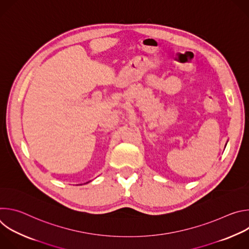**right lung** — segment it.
I'll use <instances>...</instances> for the list:
<instances>
[{
	"instance_id": "add662e5",
	"label": "right lung",
	"mask_w": 249,
	"mask_h": 249,
	"mask_svg": "<svg viewBox=\"0 0 249 249\" xmlns=\"http://www.w3.org/2000/svg\"><path fill=\"white\" fill-rule=\"evenodd\" d=\"M87 183H88V182H87Z\"/></svg>"
}]
</instances>
